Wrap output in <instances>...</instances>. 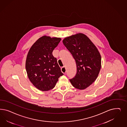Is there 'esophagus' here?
I'll return each instance as SVG.
<instances>
[{"label":"esophagus","mask_w":127,"mask_h":127,"mask_svg":"<svg viewBox=\"0 0 127 127\" xmlns=\"http://www.w3.org/2000/svg\"><path fill=\"white\" fill-rule=\"evenodd\" d=\"M61 71L63 73H65L66 72L65 67H64V66L63 67L61 68Z\"/></svg>","instance_id":"esophagus-1"}]
</instances>
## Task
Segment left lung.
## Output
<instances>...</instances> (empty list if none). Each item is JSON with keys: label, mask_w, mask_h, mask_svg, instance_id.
<instances>
[{"label": "left lung", "mask_w": 127, "mask_h": 127, "mask_svg": "<svg viewBox=\"0 0 127 127\" xmlns=\"http://www.w3.org/2000/svg\"><path fill=\"white\" fill-rule=\"evenodd\" d=\"M63 42L72 54L77 65V74L70 82L78 89H85L95 81L100 70L101 57L98 49L82 33L66 37Z\"/></svg>", "instance_id": "left-lung-1"}]
</instances>
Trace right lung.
Masks as SVG:
<instances>
[{
	"mask_svg": "<svg viewBox=\"0 0 127 127\" xmlns=\"http://www.w3.org/2000/svg\"><path fill=\"white\" fill-rule=\"evenodd\" d=\"M61 39L44 35L39 38L29 50L26 69L30 82L38 90L48 91L55 86L64 75L52 55Z\"/></svg>",
	"mask_w": 127,
	"mask_h": 127,
	"instance_id": "right-lung-1",
	"label": "right lung"
}]
</instances>
